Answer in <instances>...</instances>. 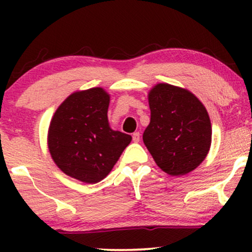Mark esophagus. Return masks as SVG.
<instances>
[{
	"mask_svg": "<svg viewBox=\"0 0 252 252\" xmlns=\"http://www.w3.org/2000/svg\"><path fill=\"white\" fill-rule=\"evenodd\" d=\"M140 136H141V134H140V132H138V131L134 132V134H132V141H134L135 143L140 142Z\"/></svg>",
	"mask_w": 252,
	"mask_h": 252,
	"instance_id": "1",
	"label": "esophagus"
}]
</instances>
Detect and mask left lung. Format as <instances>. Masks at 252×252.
<instances>
[{
	"mask_svg": "<svg viewBox=\"0 0 252 252\" xmlns=\"http://www.w3.org/2000/svg\"><path fill=\"white\" fill-rule=\"evenodd\" d=\"M148 102L150 123L143 142L156 164L173 176L192 172L211 147L207 110L189 90L164 83L150 90Z\"/></svg>",
	"mask_w": 252,
	"mask_h": 252,
	"instance_id": "obj_1",
	"label": "left lung"
}]
</instances>
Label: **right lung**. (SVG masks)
<instances>
[{
  "label": "right lung",
  "instance_id": "right-lung-1",
  "mask_svg": "<svg viewBox=\"0 0 252 252\" xmlns=\"http://www.w3.org/2000/svg\"><path fill=\"white\" fill-rule=\"evenodd\" d=\"M110 96L102 88L74 92L60 104L48 129V149L66 175L97 184L111 172L131 136L110 128Z\"/></svg>",
  "mask_w": 252,
  "mask_h": 252
}]
</instances>
